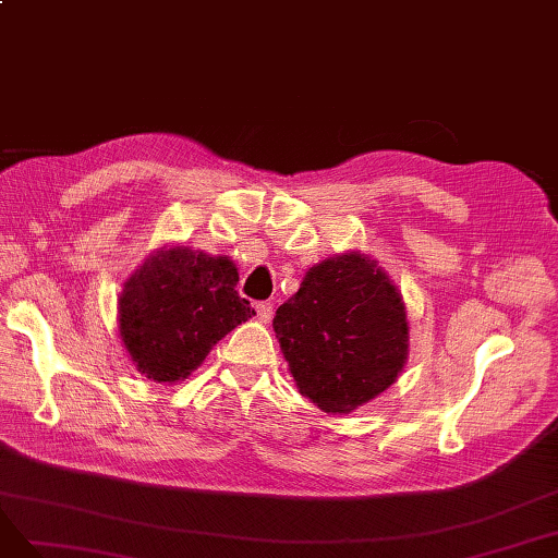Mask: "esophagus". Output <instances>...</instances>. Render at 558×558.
Here are the masks:
<instances>
[{
	"mask_svg": "<svg viewBox=\"0 0 558 558\" xmlns=\"http://www.w3.org/2000/svg\"><path fill=\"white\" fill-rule=\"evenodd\" d=\"M255 308H257V317L262 322H271V317H274V303L271 301H259Z\"/></svg>",
	"mask_w": 558,
	"mask_h": 558,
	"instance_id": "1",
	"label": "esophagus"
}]
</instances>
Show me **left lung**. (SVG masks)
<instances>
[{"mask_svg":"<svg viewBox=\"0 0 558 558\" xmlns=\"http://www.w3.org/2000/svg\"><path fill=\"white\" fill-rule=\"evenodd\" d=\"M274 331L294 383L325 412H352L397 380L408 356L405 305L368 257L313 266Z\"/></svg>","mask_w":558,"mask_h":558,"instance_id":"left-lung-1","label":"left lung"}]
</instances>
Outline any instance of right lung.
<instances>
[{"instance_id":"1","label":"right lung","mask_w":558,"mask_h":558,"mask_svg":"<svg viewBox=\"0 0 558 558\" xmlns=\"http://www.w3.org/2000/svg\"><path fill=\"white\" fill-rule=\"evenodd\" d=\"M236 282L227 257L190 247L146 259L120 294V336L136 368L157 383L187 377L225 333L255 315Z\"/></svg>"}]
</instances>
